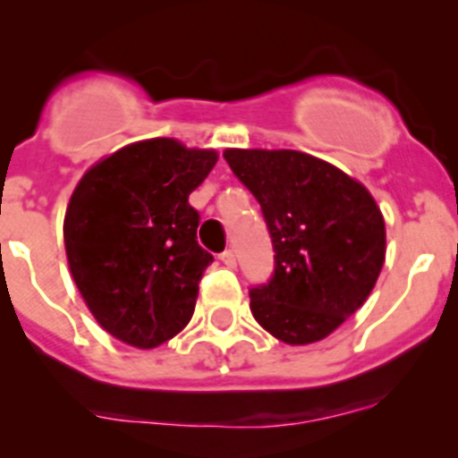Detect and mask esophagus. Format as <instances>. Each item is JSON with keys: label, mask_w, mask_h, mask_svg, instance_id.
Instances as JSON below:
<instances>
[{"label": "esophagus", "mask_w": 458, "mask_h": 458, "mask_svg": "<svg viewBox=\"0 0 458 458\" xmlns=\"http://www.w3.org/2000/svg\"><path fill=\"white\" fill-rule=\"evenodd\" d=\"M219 259H221V263H224V266H228V267L237 266V257H234L233 250H224L219 255Z\"/></svg>", "instance_id": "34e87169"}]
</instances>
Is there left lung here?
Here are the masks:
<instances>
[{
    "mask_svg": "<svg viewBox=\"0 0 458 458\" xmlns=\"http://www.w3.org/2000/svg\"><path fill=\"white\" fill-rule=\"evenodd\" d=\"M224 159L261 206L275 250L267 284L250 288L252 317L284 344L326 339L377 284L381 210L361 183L306 152L230 148Z\"/></svg>",
    "mask_w": 458,
    "mask_h": 458,
    "instance_id": "obj_1",
    "label": "left lung"
}]
</instances>
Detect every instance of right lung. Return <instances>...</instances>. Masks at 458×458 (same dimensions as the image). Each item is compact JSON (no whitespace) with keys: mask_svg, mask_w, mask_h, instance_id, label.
I'll list each match as a JSON object with an SVG mask.
<instances>
[{"mask_svg":"<svg viewBox=\"0 0 458 458\" xmlns=\"http://www.w3.org/2000/svg\"><path fill=\"white\" fill-rule=\"evenodd\" d=\"M215 150L174 140L131 143L81 177L64 219L68 266L99 326L135 348H157L191 321L212 255L197 242L188 197Z\"/></svg>","mask_w":458,"mask_h":458,"instance_id":"add662e5","label":"right lung"}]
</instances>
